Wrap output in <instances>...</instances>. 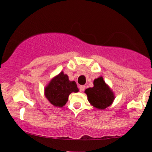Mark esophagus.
<instances>
[{"label":"esophagus","mask_w":152,"mask_h":152,"mask_svg":"<svg viewBox=\"0 0 152 152\" xmlns=\"http://www.w3.org/2000/svg\"><path fill=\"white\" fill-rule=\"evenodd\" d=\"M85 88H86V86H83V85H81V86H79V90L80 91H83L85 89Z\"/></svg>","instance_id":"1"}]
</instances>
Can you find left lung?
Masks as SVG:
<instances>
[{
	"mask_svg": "<svg viewBox=\"0 0 152 152\" xmlns=\"http://www.w3.org/2000/svg\"><path fill=\"white\" fill-rule=\"evenodd\" d=\"M88 101L94 107L105 109L111 105L114 100V94L102 76L94 81V87L85 90Z\"/></svg>",
	"mask_w": 152,
	"mask_h": 152,
	"instance_id": "1",
	"label": "left lung"
}]
</instances>
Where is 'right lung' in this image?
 <instances>
[{"instance_id": "1", "label": "right lung", "mask_w": 152, "mask_h": 152, "mask_svg": "<svg viewBox=\"0 0 152 152\" xmlns=\"http://www.w3.org/2000/svg\"><path fill=\"white\" fill-rule=\"evenodd\" d=\"M78 91L76 82L69 81L67 75L61 71L50 80L45 88V96L52 105L63 107L68 102L70 94Z\"/></svg>"}]
</instances>
